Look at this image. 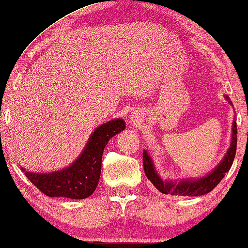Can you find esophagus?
I'll use <instances>...</instances> for the list:
<instances>
[{"label":"esophagus","mask_w":248,"mask_h":248,"mask_svg":"<svg viewBox=\"0 0 248 248\" xmlns=\"http://www.w3.org/2000/svg\"><path fill=\"white\" fill-rule=\"evenodd\" d=\"M138 121H140V117L138 116V115H135V114H132L131 116H130V122H132V123H137Z\"/></svg>","instance_id":"34e87169"}]
</instances>
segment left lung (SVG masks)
Segmentation results:
<instances>
[{
	"mask_svg": "<svg viewBox=\"0 0 248 248\" xmlns=\"http://www.w3.org/2000/svg\"><path fill=\"white\" fill-rule=\"evenodd\" d=\"M226 99H229L226 96ZM237 148V124L232 123V135L230 148L220 164L204 177L194 179H182V181H162V178L155 171L152 159L147 151H143V168L149 181L155 185V187L162 194H170L176 196H200L211 192L220 181L225 177L226 172L229 171L233 159L236 155Z\"/></svg>",
	"mask_w": 248,
	"mask_h": 248,
	"instance_id": "1",
	"label": "left lung"
}]
</instances>
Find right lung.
<instances>
[{
  "label": "right lung",
  "instance_id": "right-lung-1",
  "mask_svg": "<svg viewBox=\"0 0 248 248\" xmlns=\"http://www.w3.org/2000/svg\"><path fill=\"white\" fill-rule=\"evenodd\" d=\"M125 128L121 118L101 124L91 134L80 157L69 167L49 174L25 171V175L40 192L50 198H67L82 200L90 196L96 189L100 178L101 158L104 149L110 138Z\"/></svg>",
  "mask_w": 248,
  "mask_h": 248
}]
</instances>
